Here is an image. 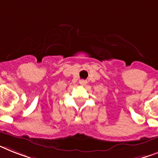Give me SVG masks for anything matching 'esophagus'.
Here are the masks:
<instances>
[{
  "label": "esophagus",
  "mask_w": 158,
  "mask_h": 158,
  "mask_svg": "<svg viewBox=\"0 0 158 158\" xmlns=\"http://www.w3.org/2000/svg\"><path fill=\"white\" fill-rule=\"evenodd\" d=\"M86 83H87L86 81H80V84H81V85H85Z\"/></svg>",
  "instance_id": "esophagus-1"
}]
</instances>
